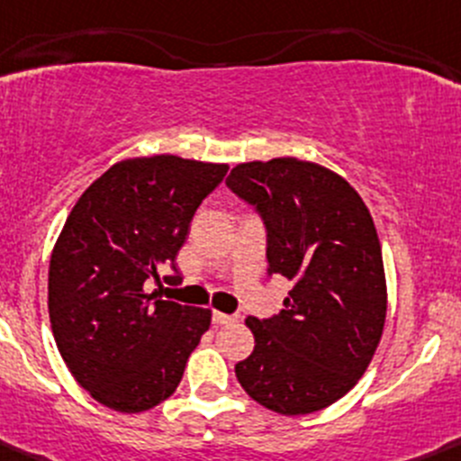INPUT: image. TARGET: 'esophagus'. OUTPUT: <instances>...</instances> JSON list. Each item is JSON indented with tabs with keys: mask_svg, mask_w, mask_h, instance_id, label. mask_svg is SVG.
I'll return each instance as SVG.
<instances>
[{
	"mask_svg": "<svg viewBox=\"0 0 461 461\" xmlns=\"http://www.w3.org/2000/svg\"><path fill=\"white\" fill-rule=\"evenodd\" d=\"M237 317L235 315H226V312H220V311H215L212 312V321H215V324H230V321H235Z\"/></svg>",
	"mask_w": 461,
	"mask_h": 461,
	"instance_id": "34e87169",
	"label": "esophagus"
}]
</instances>
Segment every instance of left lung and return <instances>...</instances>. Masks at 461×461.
Listing matches in <instances>:
<instances>
[{
	"mask_svg": "<svg viewBox=\"0 0 461 461\" xmlns=\"http://www.w3.org/2000/svg\"><path fill=\"white\" fill-rule=\"evenodd\" d=\"M262 212L268 273L293 282L279 315L246 317L241 388L279 415L335 404L371 364L386 321V273L371 211L341 175L297 158L244 161L226 177Z\"/></svg>",
	"mask_w": 461,
	"mask_h": 461,
	"instance_id": "left-lung-1",
	"label": "left lung"
}]
</instances>
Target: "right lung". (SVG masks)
<instances>
[{
  "mask_svg": "<svg viewBox=\"0 0 461 461\" xmlns=\"http://www.w3.org/2000/svg\"><path fill=\"white\" fill-rule=\"evenodd\" d=\"M226 170L177 155L128 158L70 211L50 255L49 315L61 359L99 404L144 412L182 382L212 312L155 300L146 279L175 268L197 206Z\"/></svg>",
  "mask_w": 461,
  "mask_h": 461,
  "instance_id": "right-lung-1",
  "label": "right lung"
}]
</instances>
